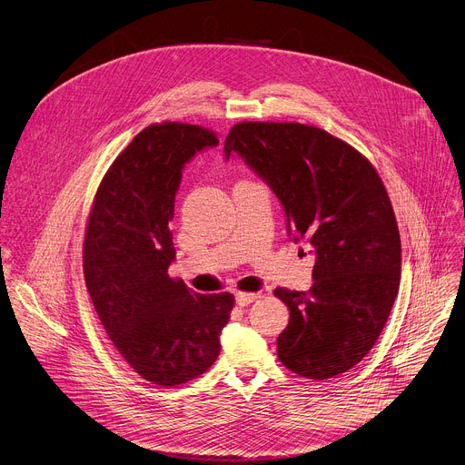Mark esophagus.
<instances>
[{
    "label": "esophagus",
    "instance_id": "obj_1",
    "mask_svg": "<svg viewBox=\"0 0 465 465\" xmlns=\"http://www.w3.org/2000/svg\"><path fill=\"white\" fill-rule=\"evenodd\" d=\"M256 292H235V302L237 306H248L256 301Z\"/></svg>",
    "mask_w": 465,
    "mask_h": 465
}]
</instances>
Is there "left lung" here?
<instances>
[{
    "mask_svg": "<svg viewBox=\"0 0 465 465\" xmlns=\"http://www.w3.org/2000/svg\"><path fill=\"white\" fill-rule=\"evenodd\" d=\"M233 155L280 200L289 239L315 256L308 291H274L289 308L280 361L315 380L352 369L384 330L401 282V235L382 180L352 146L297 122L233 125L224 157Z\"/></svg>",
    "mask_w": 465,
    "mask_h": 465,
    "instance_id": "left-lung-1",
    "label": "left lung"
}]
</instances>
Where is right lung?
Segmentation results:
<instances>
[{"mask_svg": "<svg viewBox=\"0 0 465 465\" xmlns=\"http://www.w3.org/2000/svg\"><path fill=\"white\" fill-rule=\"evenodd\" d=\"M217 144L198 125H150L109 168L89 217L83 271L94 310L122 358L157 386L213 365L233 308L230 292L200 294L168 276L183 168Z\"/></svg>", "mask_w": 465, "mask_h": 465, "instance_id": "obj_1", "label": "right lung"}]
</instances>
